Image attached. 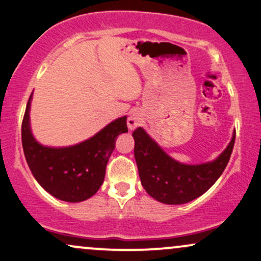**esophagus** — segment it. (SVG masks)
I'll return each mask as SVG.
<instances>
[{"mask_svg": "<svg viewBox=\"0 0 261 261\" xmlns=\"http://www.w3.org/2000/svg\"><path fill=\"white\" fill-rule=\"evenodd\" d=\"M141 120L140 118L137 117V115H131V117H128L127 119V126L130 130H134V128H136L138 125H140Z\"/></svg>", "mask_w": 261, "mask_h": 261, "instance_id": "obj_1", "label": "esophagus"}]
</instances>
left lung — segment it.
I'll return each instance as SVG.
<instances>
[{"instance_id":"8db88e82","label":"left lung","mask_w":261,"mask_h":261,"mask_svg":"<svg viewBox=\"0 0 261 261\" xmlns=\"http://www.w3.org/2000/svg\"><path fill=\"white\" fill-rule=\"evenodd\" d=\"M235 135L226 149L212 163L184 165L170 158L142 127L134 131L135 159L141 183L151 197L167 204H182L206 193L225 170Z\"/></svg>"}]
</instances>
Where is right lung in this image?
Segmentation results:
<instances>
[{"mask_svg": "<svg viewBox=\"0 0 261 261\" xmlns=\"http://www.w3.org/2000/svg\"><path fill=\"white\" fill-rule=\"evenodd\" d=\"M30 96L21 124V142L28 165L43 189L59 200L81 202L100 189L115 138L127 133L126 117L112 121L89 140L65 148L41 146L30 130Z\"/></svg>", "mask_w": 261, "mask_h": 261, "instance_id": "right-lung-1", "label": "right lung"}]
</instances>
